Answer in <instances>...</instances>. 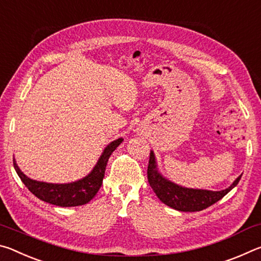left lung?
I'll return each instance as SVG.
<instances>
[{"instance_id": "1", "label": "left lung", "mask_w": 261, "mask_h": 261, "mask_svg": "<svg viewBox=\"0 0 261 261\" xmlns=\"http://www.w3.org/2000/svg\"><path fill=\"white\" fill-rule=\"evenodd\" d=\"M240 177L233 182L230 187L222 191H208V190H196L182 188L166 179L158 173L155 158L153 152L149 154V161L147 167L148 183L155 192L159 199L167 206L180 212H198L202 211L215 204L216 201L226 196L232 188H235L240 182Z\"/></svg>"}]
</instances>
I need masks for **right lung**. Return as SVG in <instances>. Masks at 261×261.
Wrapping results in <instances>:
<instances>
[{"label":"right lung","mask_w":261,"mask_h":261,"mask_svg":"<svg viewBox=\"0 0 261 261\" xmlns=\"http://www.w3.org/2000/svg\"><path fill=\"white\" fill-rule=\"evenodd\" d=\"M123 141L122 138H118L110 143L105 148L102 155L100 156L98 163L94 167V169L88 174L86 177L81 180L68 184H53L38 182V180L31 179L28 176L21 173L18 166L16 165L14 160V167L17 174L21 179V182L25 184L31 192L39 199L49 204L61 206V207H73L85 205L99 191L105 177V170L107 166L108 159L112 155V153L116 149V147Z\"/></svg>","instance_id":"add662e5"}]
</instances>
